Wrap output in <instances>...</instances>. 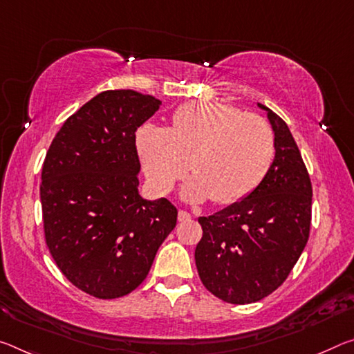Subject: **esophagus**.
<instances>
[{
    "mask_svg": "<svg viewBox=\"0 0 354 354\" xmlns=\"http://www.w3.org/2000/svg\"><path fill=\"white\" fill-rule=\"evenodd\" d=\"M190 218H192V216H190L187 211H183L181 209V211L178 212V221L179 222H187V221H190Z\"/></svg>",
    "mask_w": 354,
    "mask_h": 354,
    "instance_id": "esophagus-1",
    "label": "esophagus"
}]
</instances>
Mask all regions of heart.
<instances>
[{"label":"heart","instance_id":"heart-1","mask_svg":"<svg viewBox=\"0 0 354 354\" xmlns=\"http://www.w3.org/2000/svg\"><path fill=\"white\" fill-rule=\"evenodd\" d=\"M145 175L156 192L167 194L184 173L186 201L212 198L230 205L263 181L276 154L271 126L228 104L194 102L175 111L171 129L145 126L137 133Z\"/></svg>","mask_w":354,"mask_h":354}]
</instances>
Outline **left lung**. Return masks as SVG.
<instances>
[{"label": "left lung", "mask_w": 354, "mask_h": 354, "mask_svg": "<svg viewBox=\"0 0 354 354\" xmlns=\"http://www.w3.org/2000/svg\"><path fill=\"white\" fill-rule=\"evenodd\" d=\"M276 154L248 197L200 217L203 238L195 263L205 287L230 304H250L277 290L304 250L312 217V184L298 145L266 105Z\"/></svg>", "instance_id": "8db88e82"}]
</instances>
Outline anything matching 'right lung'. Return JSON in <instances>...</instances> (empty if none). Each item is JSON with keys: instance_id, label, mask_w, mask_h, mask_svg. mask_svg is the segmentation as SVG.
<instances>
[{"instance_id": "obj_1", "label": "right lung", "mask_w": 354, "mask_h": 354, "mask_svg": "<svg viewBox=\"0 0 354 354\" xmlns=\"http://www.w3.org/2000/svg\"><path fill=\"white\" fill-rule=\"evenodd\" d=\"M160 105L132 89L100 93L67 118L44 160L48 250L67 280L94 298L136 290L176 227L170 201L138 194L136 132Z\"/></svg>"}]
</instances>
